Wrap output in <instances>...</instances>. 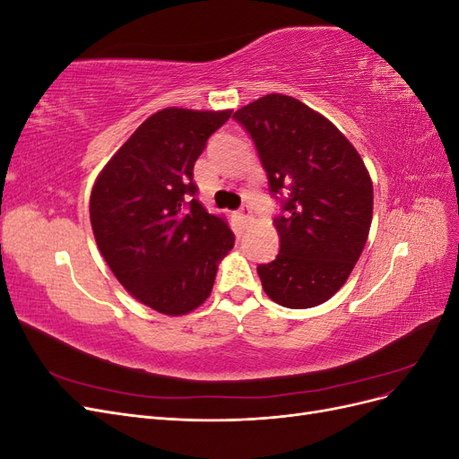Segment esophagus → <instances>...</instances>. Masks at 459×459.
Returning <instances> with one entry per match:
<instances>
[{
    "label": "esophagus",
    "instance_id": "1",
    "mask_svg": "<svg viewBox=\"0 0 459 459\" xmlns=\"http://www.w3.org/2000/svg\"><path fill=\"white\" fill-rule=\"evenodd\" d=\"M239 220L243 221V224H248V221L253 220V208L248 206V204H245L241 211H239Z\"/></svg>",
    "mask_w": 459,
    "mask_h": 459
}]
</instances>
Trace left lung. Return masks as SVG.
<instances>
[{
  "label": "left lung",
  "instance_id": "1",
  "mask_svg": "<svg viewBox=\"0 0 459 459\" xmlns=\"http://www.w3.org/2000/svg\"><path fill=\"white\" fill-rule=\"evenodd\" d=\"M258 149L272 193L285 199L273 220L280 255L260 264L262 289L285 308H314L346 283L362 255L373 184L356 147L317 110L270 93L235 110Z\"/></svg>",
  "mask_w": 459,
  "mask_h": 459
}]
</instances>
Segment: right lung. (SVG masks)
I'll use <instances>...</instances> for the list:
<instances>
[{
    "instance_id": "obj_1",
    "label": "right lung",
    "mask_w": 459,
    "mask_h": 459,
    "mask_svg": "<svg viewBox=\"0 0 459 459\" xmlns=\"http://www.w3.org/2000/svg\"><path fill=\"white\" fill-rule=\"evenodd\" d=\"M226 110L166 107L137 128L97 176L90 221L120 285L166 316L211 297L218 264L235 243L224 216L195 199L193 166Z\"/></svg>"
}]
</instances>
